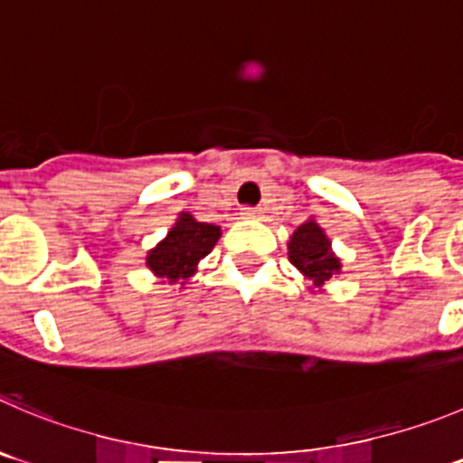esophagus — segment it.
<instances>
[{"mask_svg":"<svg viewBox=\"0 0 463 463\" xmlns=\"http://www.w3.org/2000/svg\"><path fill=\"white\" fill-rule=\"evenodd\" d=\"M260 207H241V219H260Z\"/></svg>","mask_w":463,"mask_h":463,"instance_id":"obj_1","label":"esophagus"}]
</instances>
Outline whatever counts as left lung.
I'll return each instance as SVG.
<instances>
[{"label": "left lung", "instance_id": "1", "mask_svg": "<svg viewBox=\"0 0 463 463\" xmlns=\"http://www.w3.org/2000/svg\"><path fill=\"white\" fill-rule=\"evenodd\" d=\"M290 262L313 283V288H322L329 279L340 274V258L331 251L329 237L324 235L319 223L308 219L292 232L288 241Z\"/></svg>", "mask_w": 463, "mask_h": 463}]
</instances>
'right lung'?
Listing matches in <instances>:
<instances>
[{"mask_svg": "<svg viewBox=\"0 0 463 463\" xmlns=\"http://www.w3.org/2000/svg\"><path fill=\"white\" fill-rule=\"evenodd\" d=\"M222 237V228L212 223L196 222L189 212H180L168 235L150 249L146 265L157 279L168 283L184 285V280L196 274V267L214 249Z\"/></svg>", "mask_w": 463, "mask_h": 463, "instance_id": "add662e5", "label": "right lung"}]
</instances>
